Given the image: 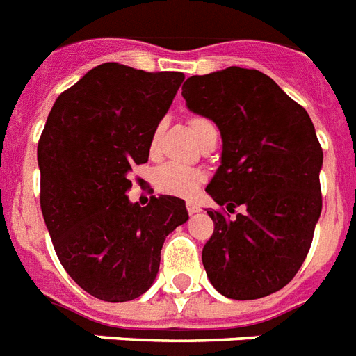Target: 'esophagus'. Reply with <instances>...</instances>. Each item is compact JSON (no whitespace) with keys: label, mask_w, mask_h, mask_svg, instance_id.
Instances as JSON below:
<instances>
[{"label":"esophagus","mask_w":356,"mask_h":356,"mask_svg":"<svg viewBox=\"0 0 356 356\" xmlns=\"http://www.w3.org/2000/svg\"><path fill=\"white\" fill-rule=\"evenodd\" d=\"M185 207H187V211H189V214L200 213L198 204H195V202H187V204H185Z\"/></svg>","instance_id":"esophagus-1"}]
</instances>
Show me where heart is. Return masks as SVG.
Masks as SVG:
<instances>
[{"mask_svg": "<svg viewBox=\"0 0 356 356\" xmlns=\"http://www.w3.org/2000/svg\"><path fill=\"white\" fill-rule=\"evenodd\" d=\"M189 123L191 132L195 134V138L200 143L204 142L205 138L209 136L211 132H216L214 123L205 116H189L187 120ZM160 134L161 127H156L152 131L151 140H149V154L154 156L158 151V143H160ZM154 185L160 193H165V195L180 196V198H189L198 191V187L204 181V172L195 169V167H185L178 165V163H165V165L158 167L154 171Z\"/></svg>", "mask_w": 356, "mask_h": 356, "instance_id": "heart-1", "label": "heart"}]
</instances>
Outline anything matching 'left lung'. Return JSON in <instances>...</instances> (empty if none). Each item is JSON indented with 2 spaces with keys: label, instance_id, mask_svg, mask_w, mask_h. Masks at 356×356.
I'll list each match as a JSON object with an SVG mask.
<instances>
[{
  "label": "left lung",
  "instance_id": "1",
  "mask_svg": "<svg viewBox=\"0 0 356 356\" xmlns=\"http://www.w3.org/2000/svg\"><path fill=\"white\" fill-rule=\"evenodd\" d=\"M181 96L222 134V165L207 193L213 236L202 262L214 289L254 300L287 286L309 252L322 211V147L305 108L260 70L191 76ZM244 211L231 219L227 211Z\"/></svg>",
  "mask_w": 356,
  "mask_h": 356
}]
</instances>
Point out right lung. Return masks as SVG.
Wrapping results in <instances>:
<instances>
[{
    "mask_svg": "<svg viewBox=\"0 0 356 356\" xmlns=\"http://www.w3.org/2000/svg\"><path fill=\"white\" fill-rule=\"evenodd\" d=\"M185 76L120 63L94 67L56 99L38 142L40 204L69 277L105 302L143 295L167 234L189 214L176 196L129 202V172L149 160V140Z\"/></svg>",
    "mask_w": 356,
    "mask_h": 356,
    "instance_id": "add662e5",
    "label": "right lung"
}]
</instances>
